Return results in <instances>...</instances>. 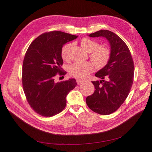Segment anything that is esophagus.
<instances>
[{
    "label": "esophagus",
    "instance_id": "34e87169",
    "mask_svg": "<svg viewBox=\"0 0 152 152\" xmlns=\"http://www.w3.org/2000/svg\"><path fill=\"white\" fill-rule=\"evenodd\" d=\"M77 84H82L83 83V81L82 80H79V79H77Z\"/></svg>",
    "mask_w": 152,
    "mask_h": 152
}]
</instances>
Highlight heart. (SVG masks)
Instances as JSON below:
<instances>
[{"label":"heart","instance_id":"b5f03b06","mask_svg":"<svg viewBox=\"0 0 152 152\" xmlns=\"http://www.w3.org/2000/svg\"><path fill=\"white\" fill-rule=\"evenodd\" d=\"M80 44L86 51L90 53L89 58L94 63L90 61L75 63L69 68V72L73 77L84 79L93 72L94 65L97 69H102L107 65L111 58V50L108 47L99 45L96 41L88 37L82 39ZM71 45V44H66L61 48V56L64 60H68Z\"/></svg>","mask_w":152,"mask_h":152}]
</instances>
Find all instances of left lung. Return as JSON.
Here are the masks:
<instances>
[{"label":"left lung","instance_id":"1","mask_svg":"<svg viewBox=\"0 0 152 152\" xmlns=\"http://www.w3.org/2000/svg\"><path fill=\"white\" fill-rule=\"evenodd\" d=\"M89 36L107 39L111 46V58L107 65L95 74L102 80L92 82L95 90L86 102L93 112L109 115L120 108L129 94L134 80V61L126 44L113 32L101 30Z\"/></svg>","mask_w":152,"mask_h":152}]
</instances>
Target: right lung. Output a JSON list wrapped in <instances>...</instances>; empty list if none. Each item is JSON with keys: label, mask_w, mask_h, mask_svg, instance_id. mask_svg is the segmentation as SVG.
Instances as JSON below:
<instances>
[{"label": "right lung", "mask_w": 152, "mask_h": 152, "mask_svg": "<svg viewBox=\"0 0 152 152\" xmlns=\"http://www.w3.org/2000/svg\"><path fill=\"white\" fill-rule=\"evenodd\" d=\"M77 37L61 31L45 32L26 50L22 68L23 88L30 107L41 116L52 117L62 112L66 95L77 86L75 79L54 82L57 75L66 73L61 68L63 45Z\"/></svg>", "instance_id": "obj_1"}]
</instances>
